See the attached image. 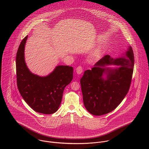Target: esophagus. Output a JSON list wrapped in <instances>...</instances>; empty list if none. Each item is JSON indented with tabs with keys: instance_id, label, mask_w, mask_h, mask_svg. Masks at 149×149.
Here are the masks:
<instances>
[{
	"instance_id": "34e87169",
	"label": "esophagus",
	"mask_w": 149,
	"mask_h": 149,
	"mask_svg": "<svg viewBox=\"0 0 149 149\" xmlns=\"http://www.w3.org/2000/svg\"><path fill=\"white\" fill-rule=\"evenodd\" d=\"M76 70L77 73V74H81V73H83V68H82L81 66H79L77 67V68H76Z\"/></svg>"
}]
</instances>
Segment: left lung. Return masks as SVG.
Instances as JSON below:
<instances>
[{
  "instance_id": "1",
  "label": "left lung",
  "mask_w": 149,
  "mask_h": 149,
  "mask_svg": "<svg viewBox=\"0 0 149 149\" xmlns=\"http://www.w3.org/2000/svg\"><path fill=\"white\" fill-rule=\"evenodd\" d=\"M108 64L121 66L115 69L104 67ZM134 65V53L130 46L126 57L113 59L106 55L91 70H85L80 83L84 104L89 113L104 115L120 104L130 89ZM103 73L107 74L106 79L102 77Z\"/></svg>"
}]
</instances>
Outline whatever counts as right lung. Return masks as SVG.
Here are the masks:
<instances>
[{
  "label": "right lung",
  "instance_id": "add662e5",
  "mask_svg": "<svg viewBox=\"0 0 149 149\" xmlns=\"http://www.w3.org/2000/svg\"><path fill=\"white\" fill-rule=\"evenodd\" d=\"M27 36L23 39L16 56L17 82L23 99L34 111L44 114L56 112L62 101L65 87L73 79L72 66L58 65L46 77L32 73L24 61Z\"/></svg>",
  "mask_w": 149,
  "mask_h": 149
}]
</instances>
